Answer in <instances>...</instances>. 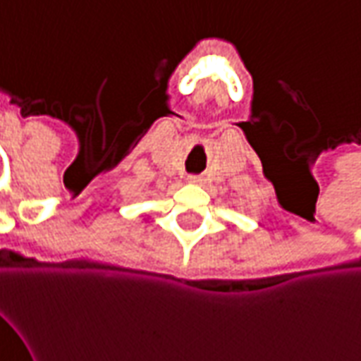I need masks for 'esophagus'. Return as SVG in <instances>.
Here are the masks:
<instances>
[{"instance_id": "obj_1", "label": "esophagus", "mask_w": 361, "mask_h": 361, "mask_svg": "<svg viewBox=\"0 0 361 361\" xmlns=\"http://www.w3.org/2000/svg\"><path fill=\"white\" fill-rule=\"evenodd\" d=\"M188 180H189V183H195V185H199V183L203 181V178H201V176H189Z\"/></svg>"}]
</instances>
